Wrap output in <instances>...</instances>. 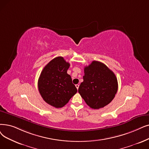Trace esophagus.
Returning <instances> with one entry per match:
<instances>
[{
  "instance_id": "1",
  "label": "esophagus",
  "mask_w": 149,
  "mask_h": 149,
  "mask_svg": "<svg viewBox=\"0 0 149 149\" xmlns=\"http://www.w3.org/2000/svg\"><path fill=\"white\" fill-rule=\"evenodd\" d=\"M75 87L77 88V89H78L79 88V84H77V85H75Z\"/></svg>"
}]
</instances>
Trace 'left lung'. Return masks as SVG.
Wrapping results in <instances>:
<instances>
[{
  "mask_svg": "<svg viewBox=\"0 0 149 149\" xmlns=\"http://www.w3.org/2000/svg\"><path fill=\"white\" fill-rule=\"evenodd\" d=\"M84 73L79 93L86 104L93 109L109 104L118 89V80L113 71L103 63L93 61L85 67Z\"/></svg>",
  "mask_w": 149,
  "mask_h": 149,
  "instance_id": "obj_1",
  "label": "left lung"
}]
</instances>
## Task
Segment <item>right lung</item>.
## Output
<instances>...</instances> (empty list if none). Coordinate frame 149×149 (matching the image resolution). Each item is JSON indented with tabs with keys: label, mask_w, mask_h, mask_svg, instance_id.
I'll return each mask as SVG.
<instances>
[{
	"label": "right lung",
	"mask_w": 149,
	"mask_h": 149,
	"mask_svg": "<svg viewBox=\"0 0 149 149\" xmlns=\"http://www.w3.org/2000/svg\"><path fill=\"white\" fill-rule=\"evenodd\" d=\"M70 64L58 56L44 68L38 79L40 93L49 105L59 108L68 103L77 89L67 70Z\"/></svg>",
	"instance_id": "1"
}]
</instances>
